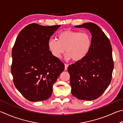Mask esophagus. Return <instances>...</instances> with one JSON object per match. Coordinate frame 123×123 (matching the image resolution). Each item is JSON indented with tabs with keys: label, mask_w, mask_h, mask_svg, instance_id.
<instances>
[{
	"label": "esophagus",
	"mask_w": 123,
	"mask_h": 123,
	"mask_svg": "<svg viewBox=\"0 0 123 123\" xmlns=\"http://www.w3.org/2000/svg\"><path fill=\"white\" fill-rule=\"evenodd\" d=\"M68 64H64V69L65 70H67V68H68Z\"/></svg>",
	"instance_id": "obj_1"
}]
</instances>
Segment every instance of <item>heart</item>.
I'll use <instances>...</instances> for the list:
<instances>
[{
	"mask_svg": "<svg viewBox=\"0 0 123 123\" xmlns=\"http://www.w3.org/2000/svg\"><path fill=\"white\" fill-rule=\"evenodd\" d=\"M92 40L87 32L71 30L64 31L57 35V41L50 39L48 47L53 56L59 59L66 52L67 59L79 62L84 59L90 52Z\"/></svg>",
	"mask_w": 123,
	"mask_h": 123,
	"instance_id": "obj_1",
	"label": "heart"
}]
</instances>
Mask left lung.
<instances>
[{
  "instance_id": "8db88e82",
  "label": "left lung",
  "mask_w": 123,
  "mask_h": 123,
  "mask_svg": "<svg viewBox=\"0 0 123 123\" xmlns=\"http://www.w3.org/2000/svg\"><path fill=\"white\" fill-rule=\"evenodd\" d=\"M75 27L90 31L92 45L84 59L68 67L71 93L79 99L94 100L105 91L112 79L114 64L111 44L105 33L94 23Z\"/></svg>"
}]
</instances>
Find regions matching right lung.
<instances>
[{
	"label": "right lung",
	"instance_id": "add662e5",
	"mask_svg": "<svg viewBox=\"0 0 123 123\" xmlns=\"http://www.w3.org/2000/svg\"><path fill=\"white\" fill-rule=\"evenodd\" d=\"M61 25H28L19 33L12 51L11 73L17 90L31 102L52 95L53 86L64 69L48 47L50 37Z\"/></svg>",
	"mask_w": 123,
	"mask_h": 123
}]
</instances>
